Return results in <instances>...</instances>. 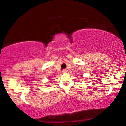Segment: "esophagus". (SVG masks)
Masks as SVG:
<instances>
[{
	"label": "esophagus",
	"instance_id": "obj_1",
	"mask_svg": "<svg viewBox=\"0 0 126 126\" xmlns=\"http://www.w3.org/2000/svg\"><path fill=\"white\" fill-rule=\"evenodd\" d=\"M62 72H63V73H65V72H67V70H66V69H64V70H63Z\"/></svg>",
	"mask_w": 126,
	"mask_h": 126
}]
</instances>
